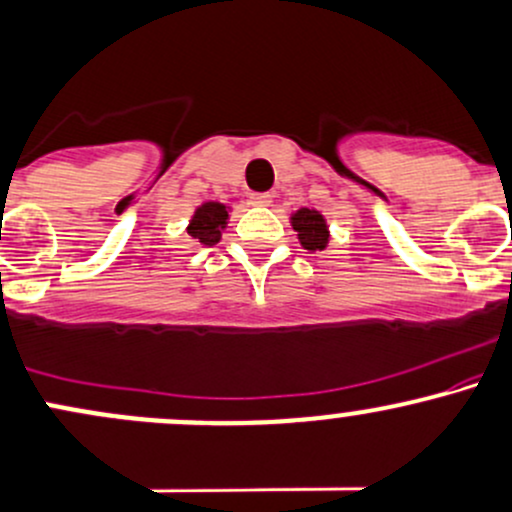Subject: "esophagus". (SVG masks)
I'll list each match as a JSON object with an SVG mask.
<instances>
[{"mask_svg": "<svg viewBox=\"0 0 512 512\" xmlns=\"http://www.w3.org/2000/svg\"><path fill=\"white\" fill-rule=\"evenodd\" d=\"M250 204L252 206H269V204H272V194H269V192L250 194Z\"/></svg>", "mask_w": 512, "mask_h": 512, "instance_id": "obj_1", "label": "esophagus"}]
</instances>
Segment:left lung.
I'll list each match as a JSON object with an SVG mask.
<instances>
[{"label":"left lung","instance_id":"left-lung-1","mask_svg":"<svg viewBox=\"0 0 512 512\" xmlns=\"http://www.w3.org/2000/svg\"><path fill=\"white\" fill-rule=\"evenodd\" d=\"M291 226L299 233L301 245L306 250H325L328 245V226H325V218L313 209H301L291 218Z\"/></svg>","mask_w":512,"mask_h":512}]
</instances>
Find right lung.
<instances>
[{"instance_id": "add662e5", "label": "right lung", "mask_w": 512, "mask_h": 512, "mask_svg": "<svg viewBox=\"0 0 512 512\" xmlns=\"http://www.w3.org/2000/svg\"><path fill=\"white\" fill-rule=\"evenodd\" d=\"M226 221H228V209L223 204H209L199 206L194 213L192 223H189L187 233L192 235V238L199 240L201 245H216L218 240H221V230L226 228Z\"/></svg>"}]
</instances>
